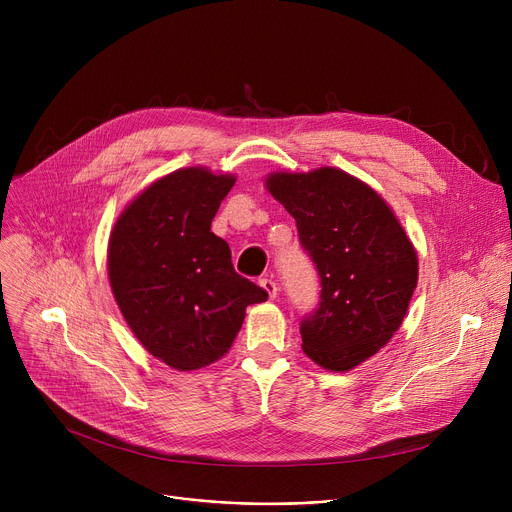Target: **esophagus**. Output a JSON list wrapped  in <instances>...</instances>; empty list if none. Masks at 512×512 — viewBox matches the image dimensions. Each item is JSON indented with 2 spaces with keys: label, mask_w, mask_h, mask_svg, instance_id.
Here are the masks:
<instances>
[{
  "label": "esophagus",
  "mask_w": 512,
  "mask_h": 512,
  "mask_svg": "<svg viewBox=\"0 0 512 512\" xmlns=\"http://www.w3.org/2000/svg\"><path fill=\"white\" fill-rule=\"evenodd\" d=\"M259 284L263 286V290L270 294V299H276V294H278V286H276V282L272 280V278H261L259 280Z\"/></svg>",
  "instance_id": "1"
}]
</instances>
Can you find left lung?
I'll list each match as a JSON object with an SVG mask.
<instances>
[{
	"label": "left lung",
	"instance_id": "8db88e82",
	"mask_svg": "<svg viewBox=\"0 0 512 512\" xmlns=\"http://www.w3.org/2000/svg\"><path fill=\"white\" fill-rule=\"evenodd\" d=\"M270 191L297 220L321 280L319 307L301 321L303 351L348 371L390 342L417 286V253L384 199L336 168L272 174Z\"/></svg>",
	"mask_w": 512,
	"mask_h": 512
}]
</instances>
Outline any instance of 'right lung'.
<instances>
[{
    "label": "right lung",
    "instance_id": "obj_1",
    "mask_svg": "<svg viewBox=\"0 0 512 512\" xmlns=\"http://www.w3.org/2000/svg\"><path fill=\"white\" fill-rule=\"evenodd\" d=\"M234 176L205 168L172 172L118 218L107 272L126 324L147 351L178 371L224 357L245 309L267 292L234 272L228 242L211 220Z\"/></svg>",
    "mask_w": 512,
    "mask_h": 512
}]
</instances>
